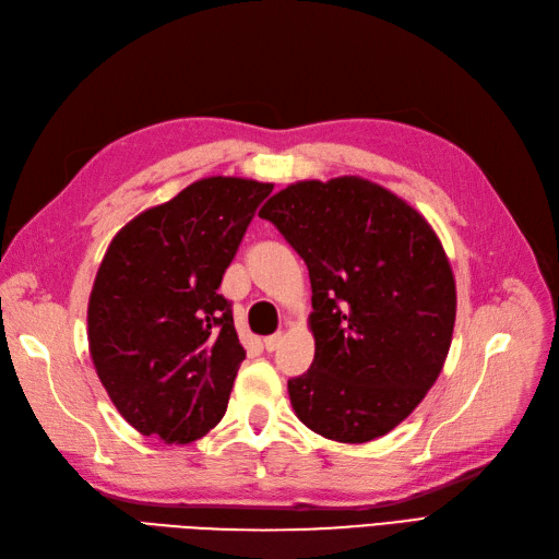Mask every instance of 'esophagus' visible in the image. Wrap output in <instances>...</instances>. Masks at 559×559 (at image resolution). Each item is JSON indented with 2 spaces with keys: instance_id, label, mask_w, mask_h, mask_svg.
I'll list each match as a JSON object with an SVG mask.
<instances>
[{
  "instance_id": "obj_1",
  "label": "esophagus",
  "mask_w": 559,
  "mask_h": 559,
  "mask_svg": "<svg viewBox=\"0 0 559 559\" xmlns=\"http://www.w3.org/2000/svg\"><path fill=\"white\" fill-rule=\"evenodd\" d=\"M280 343H282V333H275V335H267V337H265V341H263V347H265L267 352H275Z\"/></svg>"
}]
</instances>
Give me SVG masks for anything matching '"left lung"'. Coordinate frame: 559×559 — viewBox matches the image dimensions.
Masks as SVG:
<instances>
[{
	"label": "left lung",
	"instance_id": "obj_1",
	"mask_svg": "<svg viewBox=\"0 0 559 559\" xmlns=\"http://www.w3.org/2000/svg\"><path fill=\"white\" fill-rule=\"evenodd\" d=\"M312 284L314 361L289 380L298 419L337 443L392 431L441 376L456 289L445 249L408 202L361 177L296 181L270 198Z\"/></svg>",
	"mask_w": 559,
	"mask_h": 559
}]
</instances>
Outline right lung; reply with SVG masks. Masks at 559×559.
Here are the masks:
<instances>
[{"label": "right lung", "instance_id": "right-lung-1", "mask_svg": "<svg viewBox=\"0 0 559 559\" xmlns=\"http://www.w3.org/2000/svg\"><path fill=\"white\" fill-rule=\"evenodd\" d=\"M273 183L207 177L116 233L88 300V347L116 411L191 443L224 417L245 359L226 267Z\"/></svg>", "mask_w": 559, "mask_h": 559}]
</instances>
